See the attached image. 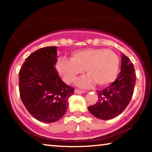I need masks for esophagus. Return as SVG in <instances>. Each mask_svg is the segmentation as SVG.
Returning a JSON list of instances; mask_svg holds the SVG:
<instances>
[{"label": "esophagus", "mask_w": 152, "mask_h": 152, "mask_svg": "<svg viewBox=\"0 0 152 152\" xmlns=\"http://www.w3.org/2000/svg\"><path fill=\"white\" fill-rule=\"evenodd\" d=\"M74 92H75L76 94H81V93H84V92H86L84 91H81V90H79V89H75Z\"/></svg>", "instance_id": "obj_1"}]
</instances>
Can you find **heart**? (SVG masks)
Masks as SVG:
<instances>
[{"instance_id":"b5f03b06","label":"heart","mask_w":152,"mask_h":152,"mask_svg":"<svg viewBox=\"0 0 152 152\" xmlns=\"http://www.w3.org/2000/svg\"><path fill=\"white\" fill-rule=\"evenodd\" d=\"M56 68L64 81L70 84L85 70L88 76L77 81L78 85L90 87L94 82L105 86L115 80L119 68V59L109 49L88 48L74 51L72 59L61 58Z\"/></svg>"}]
</instances>
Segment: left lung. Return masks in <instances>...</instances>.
Listing matches in <instances>:
<instances>
[{
  "mask_svg": "<svg viewBox=\"0 0 152 152\" xmlns=\"http://www.w3.org/2000/svg\"><path fill=\"white\" fill-rule=\"evenodd\" d=\"M121 72L115 82L101 91H97V102L88 107L91 114L98 119L108 120L121 114L129 103L134 91L136 74L129 58L123 54Z\"/></svg>",
  "mask_w": 152,
  "mask_h": 152,
  "instance_id": "1",
  "label": "left lung"
}]
</instances>
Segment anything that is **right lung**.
<instances>
[{"mask_svg":"<svg viewBox=\"0 0 152 152\" xmlns=\"http://www.w3.org/2000/svg\"><path fill=\"white\" fill-rule=\"evenodd\" d=\"M57 47L40 48L25 59L19 72L20 99L32 116L53 123L62 117L74 88L62 81L55 68Z\"/></svg>","mask_w":152,"mask_h":152,"instance_id":"1","label":"right lung"}]
</instances>
